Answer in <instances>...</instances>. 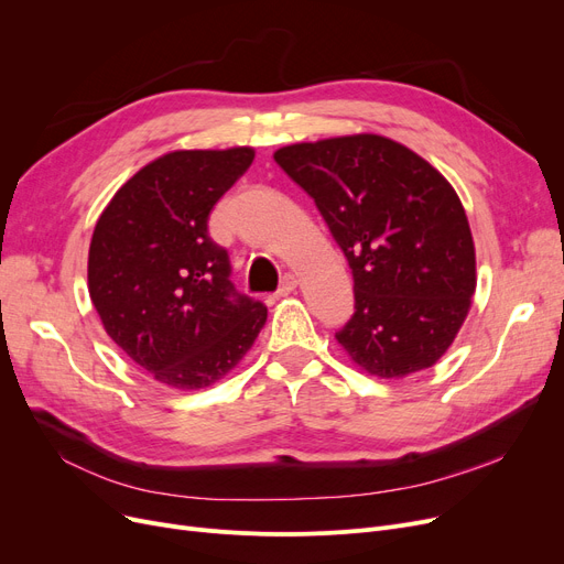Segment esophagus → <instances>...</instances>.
Listing matches in <instances>:
<instances>
[{
  "mask_svg": "<svg viewBox=\"0 0 564 564\" xmlns=\"http://www.w3.org/2000/svg\"><path fill=\"white\" fill-rule=\"evenodd\" d=\"M296 286H299V280H296V275L286 273V275L282 278V282H280V289L275 291V296H278V299H284V296H289L291 291H296Z\"/></svg>",
  "mask_w": 564,
  "mask_h": 564,
  "instance_id": "esophagus-1",
  "label": "esophagus"
}]
</instances>
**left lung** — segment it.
Wrapping results in <instances>:
<instances>
[{
	"instance_id": "8db88e82",
	"label": "left lung",
	"mask_w": 564,
	"mask_h": 564,
	"mask_svg": "<svg viewBox=\"0 0 564 564\" xmlns=\"http://www.w3.org/2000/svg\"><path fill=\"white\" fill-rule=\"evenodd\" d=\"M273 158L351 265L356 312L335 335L348 358L379 379L436 365L477 284L470 225L447 178L371 132L289 144Z\"/></svg>"
}]
</instances>
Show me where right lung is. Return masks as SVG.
<instances>
[{"mask_svg": "<svg viewBox=\"0 0 564 564\" xmlns=\"http://www.w3.org/2000/svg\"><path fill=\"white\" fill-rule=\"evenodd\" d=\"M252 147L170 151L130 176L96 223L89 296L105 333L167 388H208L243 360L265 307L236 293L208 216Z\"/></svg>", "mask_w": 564, "mask_h": 564, "instance_id": "obj_1", "label": "right lung"}]
</instances>
